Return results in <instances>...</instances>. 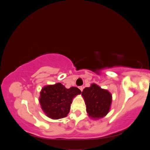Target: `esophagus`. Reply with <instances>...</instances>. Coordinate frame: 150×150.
Masks as SVG:
<instances>
[{"mask_svg": "<svg viewBox=\"0 0 150 150\" xmlns=\"http://www.w3.org/2000/svg\"><path fill=\"white\" fill-rule=\"evenodd\" d=\"M79 89L81 90V91L82 92V91H83V86H79Z\"/></svg>", "mask_w": 150, "mask_h": 150, "instance_id": "34e87169", "label": "esophagus"}]
</instances>
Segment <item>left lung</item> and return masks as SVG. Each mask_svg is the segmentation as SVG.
<instances>
[{"instance_id":"8db88e82","label":"left lung","mask_w":150,"mask_h":150,"mask_svg":"<svg viewBox=\"0 0 150 150\" xmlns=\"http://www.w3.org/2000/svg\"><path fill=\"white\" fill-rule=\"evenodd\" d=\"M82 96L86 105V112L90 118L99 120L105 116L110 110L112 95L109 91L93 83L85 88Z\"/></svg>"}]
</instances>
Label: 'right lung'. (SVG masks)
Returning <instances> with one entry per match:
<instances>
[{
  "label": "right lung",
  "instance_id": "obj_1",
  "mask_svg": "<svg viewBox=\"0 0 150 150\" xmlns=\"http://www.w3.org/2000/svg\"><path fill=\"white\" fill-rule=\"evenodd\" d=\"M81 93L78 88L67 89L58 83L43 87L40 92L39 101L45 115L51 119L59 120L67 116L72 99Z\"/></svg>",
  "mask_w": 150,
  "mask_h": 150
}]
</instances>
